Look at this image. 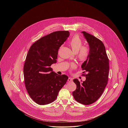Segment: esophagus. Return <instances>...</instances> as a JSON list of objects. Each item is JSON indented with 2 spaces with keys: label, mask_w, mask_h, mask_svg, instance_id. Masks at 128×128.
<instances>
[{
  "label": "esophagus",
  "mask_w": 128,
  "mask_h": 128,
  "mask_svg": "<svg viewBox=\"0 0 128 128\" xmlns=\"http://www.w3.org/2000/svg\"><path fill=\"white\" fill-rule=\"evenodd\" d=\"M68 82H72V78L69 77L68 79Z\"/></svg>",
  "instance_id": "esophagus-1"
}]
</instances>
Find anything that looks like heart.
Instances as JSON below:
<instances>
[{
  "instance_id": "obj_1",
  "label": "heart",
  "mask_w": 128,
  "mask_h": 128,
  "mask_svg": "<svg viewBox=\"0 0 128 128\" xmlns=\"http://www.w3.org/2000/svg\"><path fill=\"white\" fill-rule=\"evenodd\" d=\"M70 46L74 53L78 52L77 56L79 60L84 61L87 59L89 55V49L87 47H83L82 40L77 36L73 37L70 42ZM71 68H75V64H72Z\"/></svg>"
}]
</instances>
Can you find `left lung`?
<instances>
[{
    "mask_svg": "<svg viewBox=\"0 0 128 128\" xmlns=\"http://www.w3.org/2000/svg\"><path fill=\"white\" fill-rule=\"evenodd\" d=\"M89 46V55L82 64L81 68L86 72V80L80 83L73 79L76 85L72 92L74 99L78 102L89 105L101 96L107 85L109 73V60L106 48L100 39L85 32H82Z\"/></svg>",
    "mask_w": 128,
    "mask_h": 128,
    "instance_id": "1",
    "label": "left lung"
}]
</instances>
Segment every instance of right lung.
Instances as JSON below:
<instances>
[{
    "label": "right lung",
    "mask_w": 128,
    "mask_h": 128,
    "mask_svg": "<svg viewBox=\"0 0 128 128\" xmlns=\"http://www.w3.org/2000/svg\"><path fill=\"white\" fill-rule=\"evenodd\" d=\"M69 36L68 31L53 32L38 40L28 51L24 66V84L30 98L39 105L54 102L68 78L55 73L50 66L56 62L58 49Z\"/></svg>",
    "instance_id": "obj_1"
}]
</instances>
